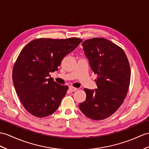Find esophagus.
<instances>
[{"instance_id": "1", "label": "esophagus", "mask_w": 149, "mask_h": 149, "mask_svg": "<svg viewBox=\"0 0 149 149\" xmlns=\"http://www.w3.org/2000/svg\"><path fill=\"white\" fill-rule=\"evenodd\" d=\"M69 89H70V90L71 92H75V91H77V88H75V87H73L72 86H70V87H69Z\"/></svg>"}]
</instances>
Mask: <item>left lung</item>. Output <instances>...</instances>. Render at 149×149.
I'll list each match as a JSON object with an SVG mask.
<instances>
[{"instance_id": "obj_1", "label": "left lung", "mask_w": 149, "mask_h": 149, "mask_svg": "<svg viewBox=\"0 0 149 149\" xmlns=\"http://www.w3.org/2000/svg\"><path fill=\"white\" fill-rule=\"evenodd\" d=\"M90 68L97 74V88H85L86 100L79 109L93 120L107 118L121 106L128 92L131 70L128 58L120 47L103 38L82 43Z\"/></svg>"}]
</instances>
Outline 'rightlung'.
<instances>
[{
	"label": "right lung",
	"instance_id": "right-lung-1",
	"mask_svg": "<svg viewBox=\"0 0 149 149\" xmlns=\"http://www.w3.org/2000/svg\"><path fill=\"white\" fill-rule=\"evenodd\" d=\"M81 42L78 38H38L21 50L13 68V80L21 102L31 114L46 117L59 107L68 86L58 84L49 73L57 71L63 58Z\"/></svg>",
	"mask_w": 149,
	"mask_h": 149
}]
</instances>
